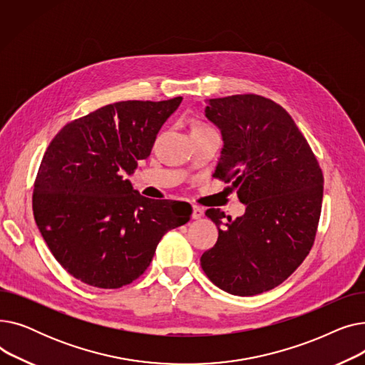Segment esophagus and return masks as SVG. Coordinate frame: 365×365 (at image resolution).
Instances as JSON below:
<instances>
[{
	"label": "esophagus",
	"instance_id": "esophagus-1",
	"mask_svg": "<svg viewBox=\"0 0 365 365\" xmlns=\"http://www.w3.org/2000/svg\"><path fill=\"white\" fill-rule=\"evenodd\" d=\"M202 216H204V210H202L201 207H198V205H194V207H192V219L198 220V219H201Z\"/></svg>",
	"mask_w": 365,
	"mask_h": 365
}]
</instances>
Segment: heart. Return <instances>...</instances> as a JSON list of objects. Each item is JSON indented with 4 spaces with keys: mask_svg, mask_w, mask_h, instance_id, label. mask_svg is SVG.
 <instances>
[{
    "mask_svg": "<svg viewBox=\"0 0 365 365\" xmlns=\"http://www.w3.org/2000/svg\"><path fill=\"white\" fill-rule=\"evenodd\" d=\"M197 128H200V127H197Z\"/></svg>",
    "mask_w": 365,
    "mask_h": 365,
    "instance_id": "1",
    "label": "heart"
}]
</instances>
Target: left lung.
<instances>
[{
	"label": "left lung",
	"instance_id": "left-lung-1",
	"mask_svg": "<svg viewBox=\"0 0 365 365\" xmlns=\"http://www.w3.org/2000/svg\"><path fill=\"white\" fill-rule=\"evenodd\" d=\"M205 117L222 133L216 178L232 182L245 213L208 208L219 238L201 267L229 294L256 296L289 278L309 255L322 204V171L282 106L257 94L210 99Z\"/></svg>",
	"mask_w": 365,
	"mask_h": 365
}]
</instances>
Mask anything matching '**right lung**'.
I'll list each match as a JSON object with an SVG mask.
<instances>
[{
	"instance_id": "right-lung-1",
	"label": "right lung",
	"mask_w": 365,
	"mask_h": 365,
	"mask_svg": "<svg viewBox=\"0 0 365 365\" xmlns=\"http://www.w3.org/2000/svg\"><path fill=\"white\" fill-rule=\"evenodd\" d=\"M182 98L106 105L66 124L50 142L32 208L51 255L73 278L98 289L138 279L165 232L192 215L187 202L149 200L125 175L149 157Z\"/></svg>"
}]
</instances>
